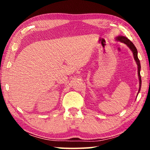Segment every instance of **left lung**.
I'll return each mask as SVG.
<instances>
[{
  "instance_id": "obj_1",
  "label": "left lung",
  "mask_w": 150,
  "mask_h": 150,
  "mask_svg": "<svg viewBox=\"0 0 150 150\" xmlns=\"http://www.w3.org/2000/svg\"><path fill=\"white\" fill-rule=\"evenodd\" d=\"M117 40L118 41H120L124 43V44H126L128 46L132 52L133 53V55H134V58L136 61V62L137 63V65H138V75H139V92L141 89V74H140V70H141V65H140V61H139V59L138 58V56H137V50L136 48V47L134 46V45L133 44V43L131 42L130 40H129L128 38H126V37L124 36H119L117 38Z\"/></svg>"
}]
</instances>
